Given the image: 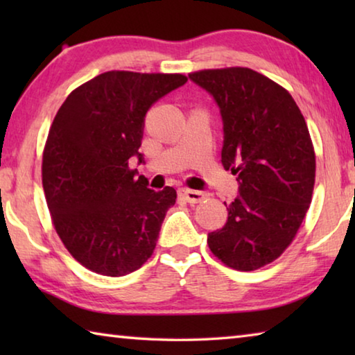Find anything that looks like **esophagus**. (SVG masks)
I'll use <instances>...</instances> for the list:
<instances>
[{
	"label": "esophagus",
	"instance_id": "1",
	"mask_svg": "<svg viewBox=\"0 0 355 355\" xmlns=\"http://www.w3.org/2000/svg\"><path fill=\"white\" fill-rule=\"evenodd\" d=\"M180 194H182L184 197V200L189 203H200L208 197L207 192L194 191V189H182L180 191Z\"/></svg>",
	"mask_w": 355,
	"mask_h": 355
}]
</instances>
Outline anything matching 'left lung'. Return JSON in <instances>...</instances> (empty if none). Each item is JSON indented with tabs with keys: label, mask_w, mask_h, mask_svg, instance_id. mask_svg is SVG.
Listing matches in <instances>:
<instances>
[{
	"label": "left lung",
	"mask_w": 355,
	"mask_h": 355,
	"mask_svg": "<svg viewBox=\"0 0 355 355\" xmlns=\"http://www.w3.org/2000/svg\"><path fill=\"white\" fill-rule=\"evenodd\" d=\"M189 78L219 106L220 163L239 183L225 225L208 233V248L225 266L255 271L284 254L309 211L316 158L307 123L285 87L252 69H208Z\"/></svg>",
	"instance_id": "left-lung-1"
}]
</instances>
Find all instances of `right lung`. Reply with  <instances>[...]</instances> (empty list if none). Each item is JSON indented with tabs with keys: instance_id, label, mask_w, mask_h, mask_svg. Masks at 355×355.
<instances>
[{
	"instance_id": "right-lung-1",
	"label": "right lung",
	"mask_w": 355,
	"mask_h": 355,
	"mask_svg": "<svg viewBox=\"0 0 355 355\" xmlns=\"http://www.w3.org/2000/svg\"><path fill=\"white\" fill-rule=\"evenodd\" d=\"M186 81L182 73L111 70L71 91L59 107L42 184L58 236L89 271L122 277L152 257L177 191L148 189L130 159L142 163L147 111Z\"/></svg>"
}]
</instances>
